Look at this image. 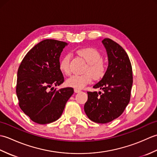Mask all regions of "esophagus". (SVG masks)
I'll return each mask as SVG.
<instances>
[{
    "mask_svg": "<svg viewBox=\"0 0 157 157\" xmlns=\"http://www.w3.org/2000/svg\"><path fill=\"white\" fill-rule=\"evenodd\" d=\"M74 92H75V93H78V92H81V90H79V89H74Z\"/></svg>",
    "mask_w": 157,
    "mask_h": 157,
    "instance_id": "esophagus-1",
    "label": "esophagus"
}]
</instances>
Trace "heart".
<instances>
[{
  "label": "heart",
  "instance_id": "obj_1",
  "mask_svg": "<svg viewBox=\"0 0 157 157\" xmlns=\"http://www.w3.org/2000/svg\"><path fill=\"white\" fill-rule=\"evenodd\" d=\"M78 53L88 63L85 69L86 73L83 74H75L67 79L66 85L76 89L84 88L92 82V77L95 79L103 78L107 72V65L102 59V55L98 49L94 47H86L79 49ZM70 55L66 54L59 61V69L66 75L71 74L70 68Z\"/></svg>",
  "mask_w": 157,
  "mask_h": 157
}]
</instances>
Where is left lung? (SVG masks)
<instances>
[{"label":"left lung","mask_w":157,"mask_h":157,"mask_svg":"<svg viewBox=\"0 0 157 157\" xmlns=\"http://www.w3.org/2000/svg\"><path fill=\"white\" fill-rule=\"evenodd\" d=\"M102 42L107 51L109 66L104 78L93 88H101L103 92H87L84 111L91 121L106 123L119 117L129 102L133 75L131 62L125 50L110 38Z\"/></svg>","instance_id":"left-lung-1"}]
</instances>
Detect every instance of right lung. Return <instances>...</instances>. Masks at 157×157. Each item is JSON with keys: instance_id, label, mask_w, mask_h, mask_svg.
<instances>
[{"instance_id": "right-lung-1", "label": "right lung", "mask_w": 157, "mask_h": 157, "mask_svg": "<svg viewBox=\"0 0 157 157\" xmlns=\"http://www.w3.org/2000/svg\"><path fill=\"white\" fill-rule=\"evenodd\" d=\"M66 45V42L56 40H44L25 55L18 68L16 93L19 106L38 124L57 120L73 94L72 88L58 90L51 88L64 82L59 65L60 55Z\"/></svg>"}]
</instances>
